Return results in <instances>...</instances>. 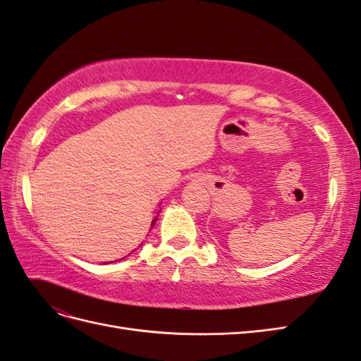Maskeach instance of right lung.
Masks as SVG:
<instances>
[{
  "instance_id": "right-lung-1",
  "label": "right lung",
  "mask_w": 361,
  "mask_h": 361,
  "mask_svg": "<svg viewBox=\"0 0 361 361\" xmlns=\"http://www.w3.org/2000/svg\"><path fill=\"white\" fill-rule=\"evenodd\" d=\"M157 220H158V217H154V219L152 220V226H154V223H157Z\"/></svg>"
}]
</instances>
